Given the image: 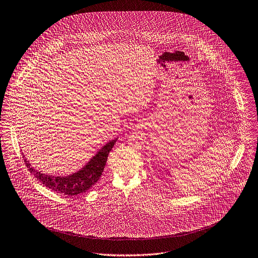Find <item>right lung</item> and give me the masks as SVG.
<instances>
[{
  "label": "right lung",
  "instance_id": "right-lung-1",
  "mask_svg": "<svg viewBox=\"0 0 258 258\" xmlns=\"http://www.w3.org/2000/svg\"><path fill=\"white\" fill-rule=\"evenodd\" d=\"M116 141L117 139L108 142L82 169L67 176H54L42 173L31 166V163L26 158L24 160L30 172L46 187L58 194L74 197L86 192L98 182L102 176L107 155Z\"/></svg>",
  "mask_w": 258,
  "mask_h": 258
}]
</instances>
